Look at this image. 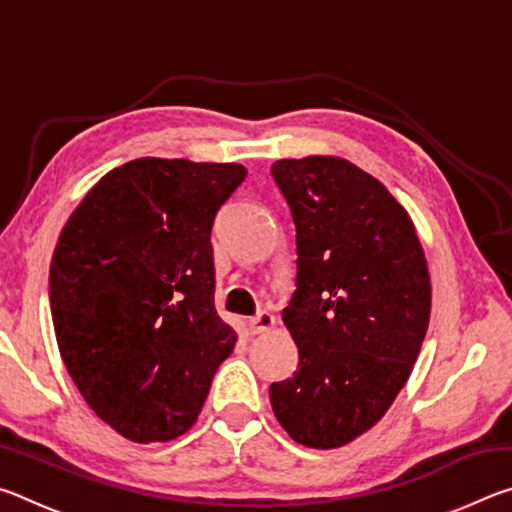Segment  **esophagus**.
<instances>
[{"label": "esophagus", "instance_id": "esophagus-1", "mask_svg": "<svg viewBox=\"0 0 512 512\" xmlns=\"http://www.w3.org/2000/svg\"><path fill=\"white\" fill-rule=\"evenodd\" d=\"M273 327H275V316L268 314V311H262V314H257L255 318L248 320L250 334H266L271 332Z\"/></svg>", "mask_w": 512, "mask_h": 512}]
</instances>
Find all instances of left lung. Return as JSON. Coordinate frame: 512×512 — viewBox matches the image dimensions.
Segmentation results:
<instances>
[{
    "label": "left lung",
    "mask_w": 512,
    "mask_h": 512,
    "mask_svg": "<svg viewBox=\"0 0 512 512\" xmlns=\"http://www.w3.org/2000/svg\"><path fill=\"white\" fill-rule=\"evenodd\" d=\"M271 173L296 223V293L282 320L298 370L271 384L277 422L296 443L336 449L391 409L418 359L431 282L409 212L336 155L277 160Z\"/></svg>",
    "instance_id": "obj_1"
}]
</instances>
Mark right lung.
<instances>
[{"instance_id":"1","label":"right lung","mask_w":512,"mask_h":512,"mask_svg":"<svg viewBox=\"0 0 512 512\" xmlns=\"http://www.w3.org/2000/svg\"><path fill=\"white\" fill-rule=\"evenodd\" d=\"M237 162L137 158L69 216L49 268L60 357L119 436L192 429L237 332L214 309L212 223L244 183Z\"/></svg>"}]
</instances>
